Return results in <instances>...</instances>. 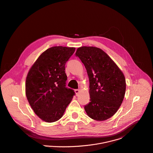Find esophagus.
<instances>
[{
  "instance_id": "esophagus-1",
  "label": "esophagus",
  "mask_w": 153,
  "mask_h": 153,
  "mask_svg": "<svg viewBox=\"0 0 153 153\" xmlns=\"http://www.w3.org/2000/svg\"><path fill=\"white\" fill-rule=\"evenodd\" d=\"M75 93H76V95L77 96V95L79 94V93H80V90H79V89H76V90H75Z\"/></svg>"
}]
</instances>
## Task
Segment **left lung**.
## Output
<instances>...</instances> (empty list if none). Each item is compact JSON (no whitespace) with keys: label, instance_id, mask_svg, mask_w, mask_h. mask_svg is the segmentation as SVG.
<instances>
[{"label":"left lung","instance_id":"obj_1","mask_svg":"<svg viewBox=\"0 0 153 153\" xmlns=\"http://www.w3.org/2000/svg\"><path fill=\"white\" fill-rule=\"evenodd\" d=\"M76 55L84 64L89 79L90 102L85 106L87 115L97 121H105L118 111L126 91L123 73L102 49L83 46Z\"/></svg>","mask_w":153,"mask_h":153}]
</instances>
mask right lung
<instances>
[{"instance_id": "add662e5", "label": "right lung", "mask_w": 153, "mask_h": 153, "mask_svg": "<svg viewBox=\"0 0 153 153\" xmlns=\"http://www.w3.org/2000/svg\"><path fill=\"white\" fill-rule=\"evenodd\" d=\"M74 47L55 46L43 52L26 78L25 94L34 113L42 121L54 122L63 116L74 92L65 88V64Z\"/></svg>"}]
</instances>
